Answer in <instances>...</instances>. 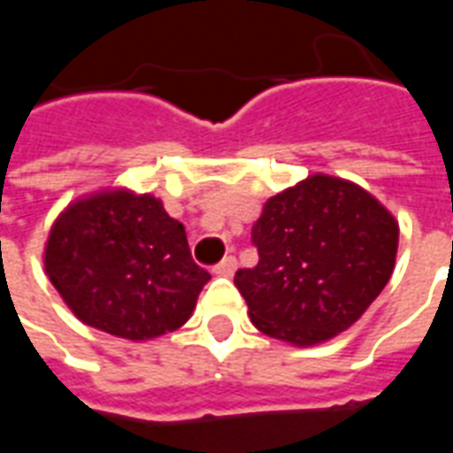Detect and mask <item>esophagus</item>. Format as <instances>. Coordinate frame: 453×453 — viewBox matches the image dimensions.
I'll return each mask as SVG.
<instances>
[{"label":"esophagus","instance_id":"esophagus-1","mask_svg":"<svg viewBox=\"0 0 453 453\" xmlns=\"http://www.w3.org/2000/svg\"><path fill=\"white\" fill-rule=\"evenodd\" d=\"M235 269H237V259L235 257H226L220 265L213 266V274L216 276H233L235 274Z\"/></svg>","mask_w":453,"mask_h":453}]
</instances>
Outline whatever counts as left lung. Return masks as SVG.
Returning a JSON list of instances; mask_svg holds the SVG:
<instances>
[{
	"instance_id": "8db88e82",
	"label": "left lung",
	"mask_w": 453,
	"mask_h": 453,
	"mask_svg": "<svg viewBox=\"0 0 453 453\" xmlns=\"http://www.w3.org/2000/svg\"><path fill=\"white\" fill-rule=\"evenodd\" d=\"M252 242L259 262L235 274L252 323L313 347L357 323L388 284L398 220L349 179L311 174L266 201Z\"/></svg>"
}]
</instances>
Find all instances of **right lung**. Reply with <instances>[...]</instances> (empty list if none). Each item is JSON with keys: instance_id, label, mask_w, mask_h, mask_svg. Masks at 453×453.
I'll use <instances>...</instances> for the list:
<instances>
[{"instance_id": "1", "label": "right lung", "mask_w": 453, "mask_h": 453, "mask_svg": "<svg viewBox=\"0 0 453 453\" xmlns=\"http://www.w3.org/2000/svg\"><path fill=\"white\" fill-rule=\"evenodd\" d=\"M43 265L84 325L130 342L179 330L211 279L191 259L184 226L130 188L73 201L55 218Z\"/></svg>"}]
</instances>
